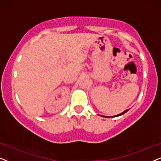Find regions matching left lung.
Listing matches in <instances>:
<instances>
[{
  "label": "left lung",
  "mask_w": 161,
  "mask_h": 161,
  "mask_svg": "<svg viewBox=\"0 0 161 161\" xmlns=\"http://www.w3.org/2000/svg\"><path fill=\"white\" fill-rule=\"evenodd\" d=\"M129 109H127V110H125V111H123V113H121V114H117V115H116V116H114V117H118V116H120V115H123V114H125V113H126V112H127V111H129Z\"/></svg>",
  "instance_id": "left-lung-1"
}]
</instances>
